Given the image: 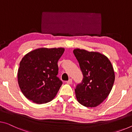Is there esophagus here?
I'll return each instance as SVG.
<instances>
[{
    "mask_svg": "<svg viewBox=\"0 0 132 132\" xmlns=\"http://www.w3.org/2000/svg\"><path fill=\"white\" fill-rule=\"evenodd\" d=\"M72 80L71 78L69 79V80H68L67 81V84H72Z\"/></svg>",
    "mask_w": 132,
    "mask_h": 132,
    "instance_id": "obj_1",
    "label": "esophagus"
}]
</instances>
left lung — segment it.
<instances>
[{
  "instance_id": "8db88e82",
  "label": "left lung",
  "mask_w": 132,
  "mask_h": 132,
  "mask_svg": "<svg viewBox=\"0 0 132 132\" xmlns=\"http://www.w3.org/2000/svg\"><path fill=\"white\" fill-rule=\"evenodd\" d=\"M83 75L77 85V99L82 106L94 107L110 94L114 81V72L108 58L96 52L80 49L73 51Z\"/></svg>"
}]
</instances>
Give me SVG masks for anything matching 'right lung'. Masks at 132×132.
<instances>
[{
  "label": "right lung",
  "instance_id": "add662e5",
  "mask_svg": "<svg viewBox=\"0 0 132 132\" xmlns=\"http://www.w3.org/2000/svg\"><path fill=\"white\" fill-rule=\"evenodd\" d=\"M62 48H41L28 53L22 58L18 69L20 88L28 100L36 104L51 101L62 82L58 77V61L63 54Z\"/></svg>",
  "mask_w": 132,
  "mask_h": 132
}]
</instances>
